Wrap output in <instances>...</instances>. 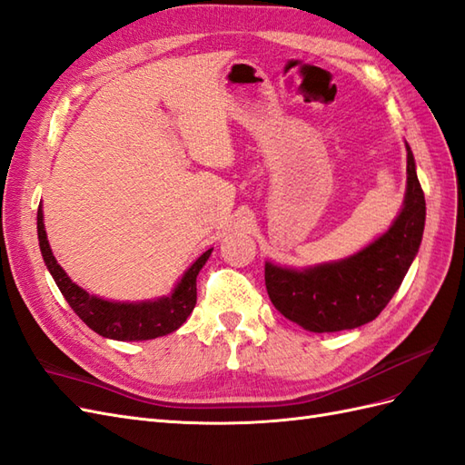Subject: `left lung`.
Masks as SVG:
<instances>
[{
  "label": "left lung",
  "instance_id": "8db88e82",
  "mask_svg": "<svg viewBox=\"0 0 465 465\" xmlns=\"http://www.w3.org/2000/svg\"><path fill=\"white\" fill-rule=\"evenodd\" d=\"M426 202L407 145V194L391 228L360 253L302 271L265 263V284L277 311L308 331L353 330L389 304L419 253Z\"/></svg>",
  "mask_w": 465,
  "mask_h": 465
}]
</instances>
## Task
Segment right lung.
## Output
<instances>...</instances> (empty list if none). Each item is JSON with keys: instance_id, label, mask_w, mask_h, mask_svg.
Returning a JSON list of instances; mask_svg holds the SVG:
<instances>
[{"instance_id": "obj_1", "label": "right lung", "mask_w": 465, "mask_h": 465, "mask_svg": "<svg viewBox=\"0 0 465 465\" xmlns=\"http://www.w3.org/2000/svg\"><path fill=\"white\" fill-rule=\"evenodd\" d=\"M37 233L45 265L51 271L56 287L61 289L70 308L96 334L119 341L153 340L171 334V331L181 328L186 322L190 312L194 311L196 277L212 253V249H208L206 253H202L186 269L181 282L176 284L171 296H163V299L147 302H112L98 299V296L88 294L84 289H80L76 282L70 281L64 269L56 263L49 240H46L41 206L37 212Z\"/></svg>"}]
</instances>
